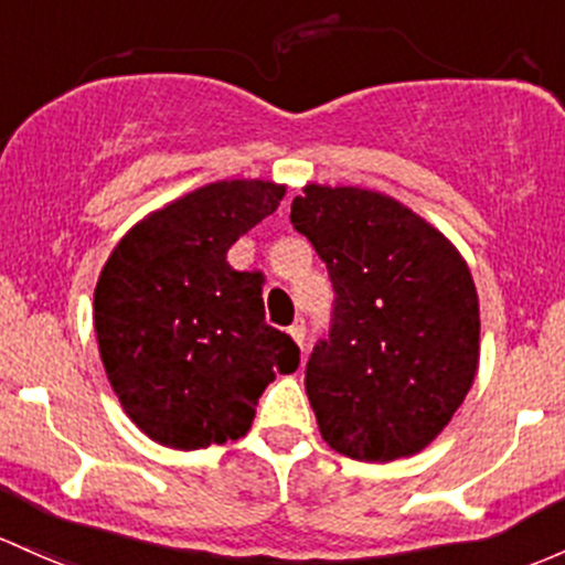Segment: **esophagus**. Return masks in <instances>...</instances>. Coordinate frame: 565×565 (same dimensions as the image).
Here are the masks:
<instances>
[{
    "instance_id": "esophagus-1",
    "label": "esophagus",
    "mask_w": 565,
    "mask_h": 565,
    "mask_svg": "<svg viewBox=\"0 0 565 565\" xmlns=\"http://www.w3.org/2000/svg\"><path fill=\"white\" fill-rule=\"evenodd\" d=\"M287 332H289V338H292V341H295V343H298V347H300V349H302V347H306V324H302V322H295V324H292V328H289Z\"/></svg>"
}]
</instances>
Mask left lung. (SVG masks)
<instances>
[{
    "instance_id": "obj_1",
    "label": "left lung",
    "mask_w": 565,
    "mask_h": 565,
    "mask_svg": "<svg viewBox=\"0 0 565 565\" xmlns=\"http://www.w3.org/2000/svg\"><path fill=\"white\" fill-rule=\"evenodd\" d=\"M289 218L335 289L330 332L306 365L319 433L365 462L423 452L479 367L466 259L412 207L371 189L308 183Z\"/></svg>"
}]
</instances>
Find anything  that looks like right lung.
<instances>
[{
	"instance_id": "add662e5",
	"label": "right lung",
	"mask_w": 565,
	"mask_h": 565,
	"mask_svg": "<svg viewBox=\"0 0 565 565\" xmlns=\"http://www.w3.org/2000/svg\"><path fill=\"white\" fill-rule=\"evenodd\" d=\"M287 186L216 181L135 224L99 273L94 332L127 417L170 449L246 436L276 373L300 349L265 322L263 273L227 263L230 246L276 211Z\"/></svg>"
}]
</instances>
